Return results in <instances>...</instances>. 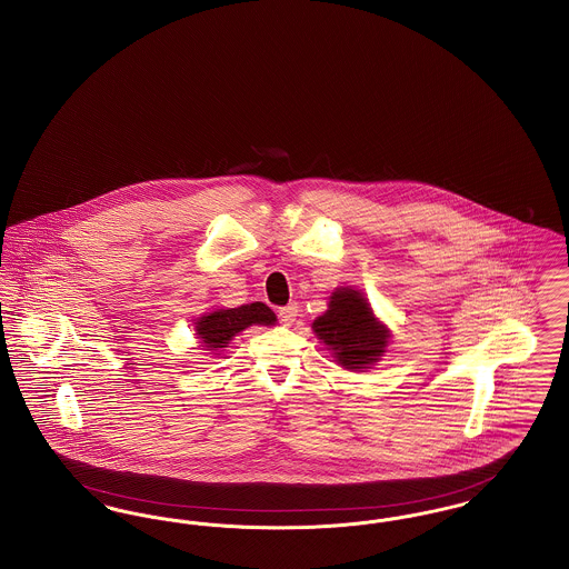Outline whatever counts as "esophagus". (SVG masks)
<instances>
[{
  "label": "esophagus",
  "mask_w": 569,
  "mask_h": 569,
  "mask_svg": "<svg viewBox=\"0 0 569 569\" xmlns=\"http://www.w3.org/2000/svg\"><path fill=\"white\" fill-rule=\"evenodd\" d=\"M297 316H299V305L292 302V305H286L279 309V322L283 327H292L297 322Z\"/></svg>",
  "instance_id": "34e87169"
}]
</instances>
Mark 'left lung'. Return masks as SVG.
<instances>
[{"mask_svg": "<svg viewBox=\"0 0 569 569\" xmlns=\"http://www.w3.org/2000/svg\"><path fill=\"white\" fill-rule=\"evenodd\" d=\"M311 329L335 363L348 371L376 366L391 341L389 327L376 318L366 295L352 286L335 288L329 309L313 320Z\"/></svg>", "mask_w": 569, "mask_h": 569, "instance_id": "1", "label": "left lung"}]
</instances>
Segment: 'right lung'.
<instances>
[{
    "label": "right lung",
    "mask_w": 569,
    "mask_h": 569,
    "mask_svg": "<svg viewBox=\"0 0 569 569\" xmlns=\"http://www.w3.org/2000/svg\"><path fill=\"white\" fill-rule=\"evenodd\" d=\"M277 322L274 311L264 302H249L240 307H217L212 311L201 313L193 322L196 335L200 339L201 350L208 355H217L228 348L236 335L249 327H272Z\"/></svg>",
    "instance_id": "add662e5"
}]
</instances>
